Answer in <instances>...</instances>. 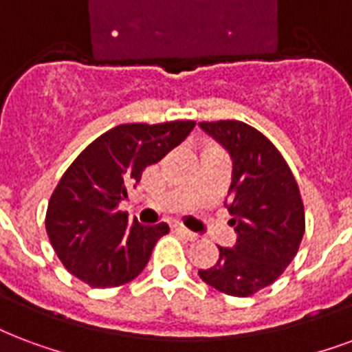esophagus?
Instances as JSON below:
<instances>
[{
    "instance_id": "1",
    "label": "esophagus",
    "mask_w": 352,
    "mask_h": 352,
    "mask_svg": "<svg viewBox=\"0 0 352 352\" xmlns=\"http://www.w3.org/2000/svg\"><path fill=\"white\" fill-rule=\"evenodd\" d=\"M173 229H175L177 233H181L184 239H188V241H197V233L190 231V229H186L184 226H181V223H175V226H173Z\"/></svg>"
}]
</instances>
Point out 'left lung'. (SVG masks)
Segmentation results:
<instances>
[{"mask_svg":"<svg viewBox=\"0 0 352 352\" xmlns=\"http://www.w3.org/2000/svg\"><path fill=\"white\" fill-rule=\"evenodd\" d=\"M199 129L233 164L226 207L236 233L235 244L218 246L220 259L199 270V278L226 295L250 296L276 282L298 252L304 235L298 184L280 151L254 126L216 121Z\"/></svg>","mask_w":352,"mask_h":352,"instance_id":"left-lung-1","label":"left lung"}]
</instances>
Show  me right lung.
Returning <instances> with one entry per match:
<instances>
[{
	"label": "right lung",
	"instance_id": "obj_1",
	"mask_svg": "<svg viewBox=\"0 0 352 352\" xmlns=\"http://www.w3.org/2000/svg\"><path fill=\"white\" fill-rule=\"evenodd\" d=\"M194 121L119 124L80 153L54 190L46 233L65 269L91 287L132 282L168 223L142 226L119 210L143 169L186 140Z\"/></svg>",
	"mask_w": 352,
	"mask_h": 352
}]
</instances>
